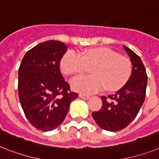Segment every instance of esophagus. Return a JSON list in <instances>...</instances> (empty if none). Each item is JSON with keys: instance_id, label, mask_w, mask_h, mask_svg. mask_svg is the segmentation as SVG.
Wrapping results in <instances>:
<instances>
[{"instance_id": "obj_1", "label": "esophagus", "mask_w": 159, "mask_h": 159, "mask_svg": "<svg viewBox=\"0 0 159 159\" xmlns=\"http://www.w3.org/2000/svg\"><path fill=\"white\" fill-rule=\"evenodd\" d=\"M79 97L84 99V100H87L90 98V96L88 95H85V94H79Z\"/></svg>"}]
</instances>
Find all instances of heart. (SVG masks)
<instances>
[{
  "label": "heart",
  "mask_w": 159,
  "mask_h": 159,
  "mask_svg": "<svg viewBox=\"0 0 159 159\" xmlns=\"http://www.w3.org/2000/svg\"><path fill=\"white\" fill-rule=\"evenodd\" d=\"M91 68L92 76L78 77L72 81L75 91L91 94L104 87L109 91H117L126 83L132 72L128 58L106 47L89 49L82 55L69 50L60 60V69L65 75H79Z\"/></svg>",
  "instance_id": "obj_1"
}]
</instances>
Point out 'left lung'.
<instances>
[{"label": "left lung", "instance_id": "8db88e82", "mask_svg": "<svg viewBox=\"0 0 159 159\" xmlns=\"http://www.w3.org/2000/svg\"><path fill=\"white\" fill-rule=\"evenodd\" d=\"M123 47L132 64L131 77L114 95L102 96L101 109L92 113L98 126L109 131H120L128 126L137 116L145 99L148 77L144 65L134 51Z\"/></svg>", "mask_w": 159, "mask_h": 159}]
</instances>
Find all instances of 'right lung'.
Returning a JSON list of instances; mask_svg holds the SVG:
<instances>
[{"label": "right lung", "mask_w": 159, "mask_h": 159, "mask_svg": "<svg viewBox=\"0 0 159 159\" xmlns=\"http://www.w3.org/2000/svg\"><path fill=\"white\" fill-rule=\"evenodd\" d=\"M67 47L58 41L38 44L26 53L19 68L18 92L32 126L43 131L61 124L70 103L78 97L62 75L59 64Z\"/></svg>", "instance_id": "right-lung-1"}]
</instances>
